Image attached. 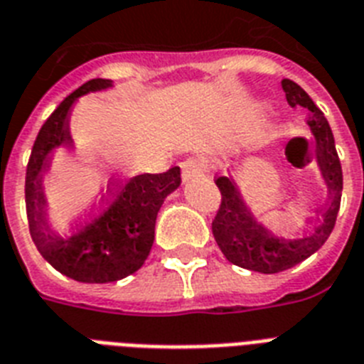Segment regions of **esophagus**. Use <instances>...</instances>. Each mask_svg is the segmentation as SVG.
<instances>
[{"mask_svg":"<svg viewBox=\"0 0 364 364\" xmlns=\"http://www.w3.org/2000/svg\"><path fill=\"white\" fill-rule=\"evenodd\" d=\"M181 170H183V179L185 181H191L194 177L198 176H204L205 171H208V164H205L204 159H187L185 162L181 164Z\"/></svg>","mask_w":364,"mask_h":364,"instance_id":"esophagus-1","label":"esophagus"}]
</instances>
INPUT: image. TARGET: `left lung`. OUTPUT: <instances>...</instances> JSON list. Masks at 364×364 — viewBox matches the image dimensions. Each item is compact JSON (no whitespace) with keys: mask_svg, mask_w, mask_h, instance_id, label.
Listing matches in <instances>:
<instances>
[{"mask_svg":"<svg viewBox=\"0 0 364 364\" xmlns=\"http://www.w3.org/2000/svg\"><path fill=\"white\" fill-rule=\"evenodd\" d=\"M282 88L291 107L300 105L310 111L306 126L316 141L317 166L327 185L328 202L310 232L300 236H282L259 221L232 176L217 177L215 183L223 196L221 208L211 225L217 245L232 264L260 274L289 270L316 253L333 232L342 198V166L327 119L296 82L283 79Z\"/></svg>","mask_w":364,"mask_h":364,"instance_id":"obj_1","label":"left lung"}]
</instances>
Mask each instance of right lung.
I'll return each instance as SVG.
<instances>
[{
  "instance_id": "1",
  "label": "right lung",
  "mask_w": 364,
  "mask_h": 364,
  "mask_svg": "<svg viewBox=\"0 0 364 364\" xmlns=\"http://www.w3.org/2000/svg\"><path fill=\"white\" fill-rule=\"evenodd\" d=\"M113 88V81L92 79L71 92L54 109L37 134L26 170V211L37 251L60 274L81 283H111L130 276L143 266L154 242V225L168 194L181 185V170L139 173L111 187L102 205L60 232L48 225L47 196L41 176L53 153L73 147L70 111L77 100L90 92Z\"/></svg>"
}]
</instances>
